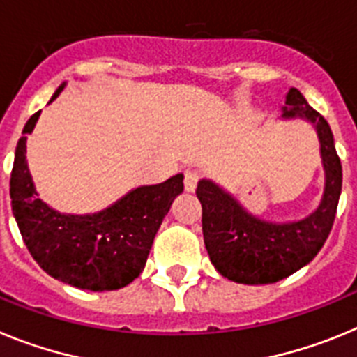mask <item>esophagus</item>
I'll list each match as a JSON object with an SVG mask.
<instances>
[{"instance_id": "1", "label": "esophagus", "mask_w": 357, "mask_h": 357, "mask_svg": "<svg viewBox=\"0 0 357 357\" xmlns=\"http://www.w3.org/2000/svg\"><path fill=\"white\" fill-rule=\"evenodd\" d=\"M199 181V172L196 169H187L185 170V190L194 192Z\"/></svg>"}]
</instances>
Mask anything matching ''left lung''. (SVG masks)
<instances>
[{"label":"left lung","mask_w":357,"mask_h":357,"mask_svg":"<svg viewBox=\"0 0 357 357\" xmlns=\"http://www.w3.org/2000/svg\"><path fill=\"white\" fill-rule=\"evenodd\" d=\"M282 119L307 120L318 135L325 183L314 212L298 221H264L248 212L212 179L197 183L206 252L217 271L237 284H273L307 266L327 241L336 217L342 194V161L327 120L312 109L296 88L287 91Z\"/></svg>","instance_id":"8db88e82"}]
</instances>
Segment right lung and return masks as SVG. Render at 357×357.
Returning a JSON list of instances; mask_svg holds the SVG:
<instances>
[{
  "label": "right lung",
  "mask_w": 357,
  "mask_h": 357,
  "mask_svg": "<svg viewBox=\"0 0 357 357\" xmlns=\"http://www.w3.org/2000/svg\"><path fill=\"white\" fill-rule=\"evenodd\" d=\"M66 82L59 86L52 100ZM41 111L30 116L17 142L10 174L15 222L30 255L50 277L79 289L113 291L140 277L170 204L183 192V174L132 188L107 208L86 215L61 213L39 199L29 163L26 135Z\"/></svg>",
  "instance_id": "add662e5"
}]
</instances>
